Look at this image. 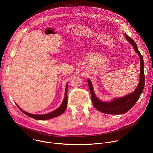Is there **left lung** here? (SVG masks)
Instances as JSON below:
<instances>
[{
  "label": "left lung",
  "mask_w": 153,
  "mask_h": 153,
  "mask_svg": "<svg viewBox=\"0 0 153 153\" xmlns=\"http://www.w3.org/2000/svg\"><path fill=\"white\" fill-rule=\"evenodd\" d=\"M125 38L128 42L133 46L135 52L140 57V79L139 83L136 89L133 93L127 94L121 98H114L112 101L104 102L99 100L96 96L92 83L90 79H87L88 84L90 91L91 98L94 107L100 112L110 115H121L125 114L129 111L135 104V102L139 99L140 96L143 92L145 86V75H144V62L142 55L140 54L138 49L137 46L135 41L128 36L126 33L124 34Z\"/></svg>",
  "instance_id": "left-lung-1"
}]
</instances>
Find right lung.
Instances as JSON below:
<instances>
[{
  "instance_id": "add662e5",
  "label": "right lung",
  "mask_w": 153,
  "mask_h": 153,
  "mask_svg": "<svg viewBox=\"0 0 153 153\" xmlns=\"http://www.w3.org/2000/svg\"><path fill=\"white\" fill-rule=\"evenodd\" d=\"M67 90H68V83H67L66 85L64 100H63L61 105L59 108H57L56 110H55L52 111V112H49V113L46 114L35 115V114H30V113H28V112H25V111H24L23 110H22L18 105V104H16L18 107V108L20 109V110L22 112H23L26 115H27L28 117H30L32 118H34V119L38 120H46L51 119V118H55V117H58V116L62 115L66 110V107H67V103H68V101H67Z\"/></svg>"
}]
</instances>
